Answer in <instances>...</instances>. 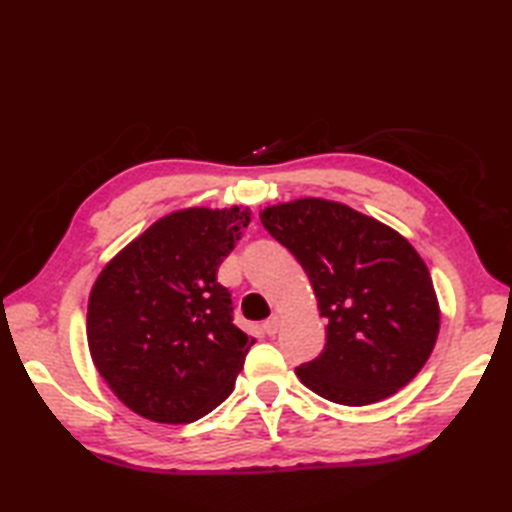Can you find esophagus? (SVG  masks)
Segmentation results:
<instances>
[{
	"mask_svg": "<svg viewBox=\"0 0 512 512\" xmlns=\"http://www.w3.org/2000/svg\"><path fill=\"white\" fill-rule=\"evenodd\" d=\"M277 330H279V319H277V317H273V319H268V321L262 323V332L268 334V336H275Z\"/></svg>",
	"mask_w": 512,
	"mask_h": 512,
	"instance_id": "34e87169",
	"label": "esophagus"
}]
</instances>
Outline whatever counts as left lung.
Returning <instances> with one entry per match:
<instances>
[{
  "label": "left lung",
  "mask_w": 512,
  "mask_h": 512,
  "mask_svg": "<svg viewBox=\"0 0 512 512\" xmlns=\"http://www.w3.org/2000/svg\"><path fill=\"white\" fill-rule=\"evenodd\" d=\"M262 224L306 270L325 347L299 380L339 405L394 396L436 345L440 308L427 264L405 237L350 206L319 198L268 206Z\"/></svg>",
  "instance_id": "obj_1"
}]
</instances>
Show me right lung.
Wrapping results in <instances>:
<instances>
[{
	"label": "right lung",
	"mask_w": 512,
	"mask_h": 512,
	"mask_svg": "<svg viewBox=\"0 0 512 512\" xmlns=\"http://www.w3.org/2000/svg\"><path fill=\"white\" fill-rule=\"evenodd\" d=\"M250 222L237 206L162 217L116 255L88 303L92 361L138 416L184 424L231 396L255 341L217 268Z\"/></svg>",
	"instance_id": "1"
}]
</instances>
